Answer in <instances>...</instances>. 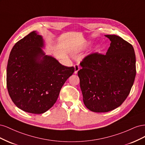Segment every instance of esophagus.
Listing matches in <instances>:
<instances>
[{
  "mask_svg": "<svg viewBox=\"0 0 145 145\" xmlns=\"http://www.w3.org/2000/svg\"><path fill=\"white\" fill-rule=\"evenodd\" d=\"M74 68H75V71H74V73L77 74L78 70L80 69V67L78 64H76L74 65Z\"/></svg>",
  "mask_w": 145,
  "mask_h": 145,
  "instance_id": "1",
  "label": "esophagus"
}]
</instances>
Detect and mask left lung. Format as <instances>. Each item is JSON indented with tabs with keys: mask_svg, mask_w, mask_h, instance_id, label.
I'll use <instances>...</instances> for the list:
<instances>
[{
	"mask_svg": "<svg viewBox=\"0 0 145 145\" xmlns=\"http://www.w3.org/2000/svg\"><path fill=\"white\" fill-rule=\"evenodd\" d=\"M105 36L111 42L106 54L86 56L78 71L83 102L95 112L120 106L130 93L136 75L133 45L116 35Z\"/></svg>",
	"mask_w": 145,
	"mask_h": 145,
	"instance_id": "8db88e82",
	"label": "left lung"
}]
</instances>
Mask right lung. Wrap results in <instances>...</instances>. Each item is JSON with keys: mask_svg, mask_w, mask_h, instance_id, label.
I'll list each match as a JSON object with an SVG mask.
<instances>
[{"mask_svg": "<svg viewBox=\"0 0 145 145\" xmlns=\"http://www.w3.org/2000/svg\"><path fill=\"white\" fill-rule=\"evenodd\" d=\"M43 46L42 36L35 31L30 33L12 48L7 69L12 101L22 110L36 114L53 106L65 82L74 72L73 67H65L45 56Z\"/></svg>", "mask_w": 145, "mask_h": 145, "instance_id": "obj_1", "label": "right lung"}]
</instances>
